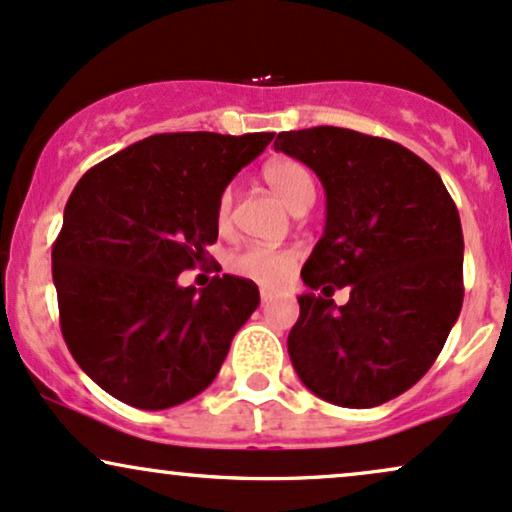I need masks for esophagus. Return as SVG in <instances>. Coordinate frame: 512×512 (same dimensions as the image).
Listing matches in <instances>:
<instances>
[{"instance_id": "1", "label": "esophagus", "mask_w": 512, "mask_h": 512, "mask_svg": "<svg viewBox=\"0 0 512 512\" xmlns=\"http://www.w3.org/2000/svg\"><path fill=\"white\" fill-rule=\"evenodd\" d=\"M270 299H275V292L268 290V287H261V304H268Z\"/></svg>"}]
</instances>
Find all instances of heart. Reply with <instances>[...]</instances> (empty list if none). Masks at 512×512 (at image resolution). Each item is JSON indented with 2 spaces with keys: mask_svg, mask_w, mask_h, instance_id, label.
I'll return each instance as SVG.
<instances>
[{
  "mask_svg": "<svg viewBox=\"0 0 512 512\" xmlns=\"http://www.w3.org/2000/svg\"><path fill=\"white\" fill-rule=\"evenodd\" d=\"M263 179H266L270 189L280 196V201L294 213L306 210L316 198V182L314 174L304 162L294 158H275L263 167ZM232 206H234V191L227 186L218 198V208H215V222L220 230H227L232 222ZM299 254L294 249H268V246H246L239 249L237 254L230 256L227 266L234 275L246 280H254L263 287H278L282 282L292 278L294 268H297Z\"/></svg>",
  "mask_w": 512,
  "mask_h": 512,
  "instance_id": "heart-1",
  "label": "heart"
}]
</instances>
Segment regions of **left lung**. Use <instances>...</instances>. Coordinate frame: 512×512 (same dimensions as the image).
I'll list each match as a JSON object with an SVG mask.
<instances>
[{"label":"left lung","instance_id":"8db88e82","mask_svg":"<svg viewBox=\"0 0 512 512\" xmlns=\"http://www.w3.org/2000/svg\"><path fill=\"white\" fill-rule=\"evenodd\" d=\"M275 150L309 165L328 203L287 338L294 371L333 405H383L431 369L460 316L458 208L434 167L388 138L314 126L282 131ZM342 286L351 302L335 307Z\"/></svg>","mask_w":512,"mask_h":512}]
</instances>
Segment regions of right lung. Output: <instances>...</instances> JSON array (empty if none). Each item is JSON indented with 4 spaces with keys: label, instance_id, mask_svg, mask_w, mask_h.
<instances>
[{
    "label": "right lung",
    "instance_id": "1",
    "mask_svg": "<svg viewBox=\"0 0 512 512\" xmlns=\"http://www.w3.org/2000/svg\"><path fill=\"white\" fill-rule=\"evenodd\" d=\"M275 134H155L78 179L52 246L59 326L71 357L112 398L167 410L206 390L256 311L258 287L215 275L179 287L208 261L215 208L232 177Z\"/></svg>",
    "mask_w": 512,
    "mask_h": 512
}]
</instances>
